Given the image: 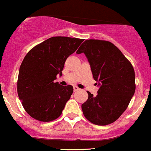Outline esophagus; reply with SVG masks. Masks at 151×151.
Here are the masks:
<instances>
[{"instance_id": "obj_1", "label": "esophagus", "mask_w": 151, "mask_h": 151, "mask_svg": "<svg viewBox=\"0 0 151 151\" xmlns=\"http://www.w3.org/2000/svg\"><path fill=\"white\" fill-rule=\"evenodd\" d=\"M79 89H80V88H79L77 86H74V91H79Z\"/></svg>"}]
</instances>
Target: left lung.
<instances>
[{
	"mask_svg": "<svg viewBox=\"0 0 151 151\" xmlns=\"http://www.w3.org/2000/svg\"><path fill=\"white\" fill-rule=\"evenodd\" d=\"M84 53L90 64L96 96L88 92L82 104L85 117L97 125H106L119 119L128 108L136 89L135 72L130 61L109 41L86 40L77 51Z\"/></svg>",
	"mask_w": 151,
	"mask_h": 151,
	"instance_id": "left-lung-1",
	"label": "left lung"
}]
</instances>
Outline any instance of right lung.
<instances>
[{"label":"right lung","instance_id":"add662e5","mask_svg":"<svg viewBox=\"0 0 151 151\" xmlns=\"http://www.w3.org/2000/svg\"><path fill=\"white\" fill-rule=\"evenodd\" d=\"M83 39L52 37L37 45L25 56L19 70L17 94L29 116L41 122L59 117L73 93L71 85L55 83L67 58Z\"/></svg>","mask_w":151,"mask_h":151}]
</instances>
